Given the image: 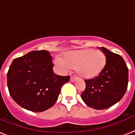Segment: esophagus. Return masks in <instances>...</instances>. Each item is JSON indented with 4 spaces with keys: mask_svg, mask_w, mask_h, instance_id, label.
Masks as SVG:
<instances>
[{
    "mask_svg": "<svg viewBox=\"0 0 135 135\" xmlns=\"http://www.w3.org/2000/svg\"><path fill=\"white\" fill-rule=\"evenodd\" d=\"M76 80H77V78L74 77V76H71V78H70V80L73 81V82H75Z\"/></svg>",
    "mask_w": 135,
    "mask_h": 135,
    "instance_id": "obj_1",
    "label": "esophagus"
}]
</instances>
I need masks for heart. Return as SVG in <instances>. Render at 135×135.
<instances>
[{"mask_svg":"<svg viewBox=\"0 0 135 135\" xmlns=\"http://www.w3.org/2000/svg\"><path fill=\"white\" fill-rule=\"evenodd\" d=\"M55 62L63 68H75L79 76L89 79L101 73L106 65L107 57L101 50L84 49L67 52L63 59L57 57Z\"/></svg>","mask_w":135,"mask_h":135,"instance_id":"obj_1","label":"heart"}]
</instances>
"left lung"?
Segmentation results:
<instances>
[{"mask_svg": "<svg viewBox=\"0 0 135 135\" xmlns=\"http://www.w3.org/2000/svg\"><path fill=\"white\" fill-rule=\"evenodd\" d=\"M107 62L104 70L94 78L85 80V89L81 94L88 107L106 109L122 99L128 85V68L122 57L101 47Z\"/></svg>", "mask_w": 135, "mask_h": 135, "instance_id": "1", "label": "left lung"}]
</instances>
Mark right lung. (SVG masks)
Here are the masks:
<instances>
[{
    "instance_id": "right-lung-1",
    "label": "right lung",
    "mask_w": 135,
    "mask_h": 135,
    "mask_svg": "<svg viewBox=\"0 0 135 135\" xmlns=\"http://www.w3.org/2000/svg\"><path fill=\"white\" fill-rule=\"evenodd\" d=\"M53 66L52 57L46 50L31 51L14 59L7 73V84L16 103L34 112L52 107L62 86L70 80V76L54 73Z\"/></svg>"
}]
</instances>
